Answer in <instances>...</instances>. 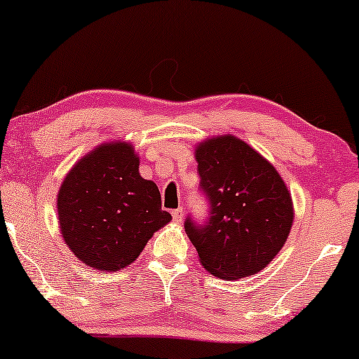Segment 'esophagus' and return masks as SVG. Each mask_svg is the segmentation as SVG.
I'll return each instance as SVG.
<instances>
[{
    "label": "esophagus",
    "instance_id": "34e87169",
    "mask_svg": "<svg viewBox=\"0 0 359 359\" xmlns=\"http://www.w3.org/2000/svg\"><path fill=\"white\" fill-rule=\"evenodd\" d=\"M171 215H173V220L176 224H180L181 220H183V215H184V212H183V209H175V210H171Z\"/></svg>",
    "mask_w": 359,
    "mask_h": 359
}]
</instances>
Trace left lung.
Instances as JSON below:
<instances>
[{
  "mask_svg": "<svg viewBox=\"0 0 359 359\" xmlns=\"http://www.w3.org/2000/svg\"><path fill=\"white\" fill-rule=\"evenodd\" d=\"M196 161L209 215L203 224L188 215L184 229L201 263L222 279L257 274L291 232L294 212L286 184L269 161L233 135L201 144Z\"/></svg>",
  "mask_w": 359,
  "mask_h": 359,
  "instance_id": "1",
  "label": "left lung"
}]
</instances>
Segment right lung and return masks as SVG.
Segmentation results:
<instances>
[{"label":"right lung","mask_w":359,"mask_h":359,"mask_svg":"<svg viewBox=\"0 0 359 359\" xmlns=\"http://www.w3.org/2000/svg\"><path fill=\"white\" fill-rule=\"evenodd\" d=\"M58 222L72 252L100 271H117L139 257L171 220L154 181L139 173L126 142L97 147L67 175L57 198Z\"/></svg>","instance_id":"add662e5"}]
</instances>
